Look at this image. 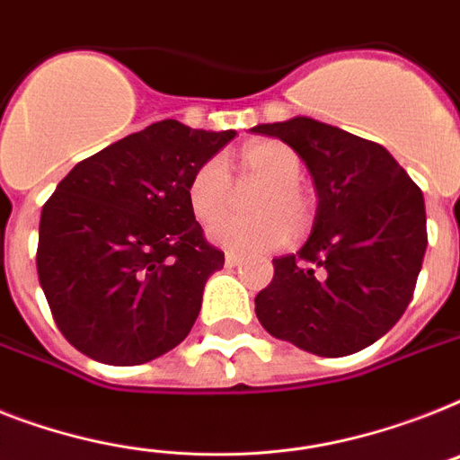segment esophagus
<instances>
[{
	"instance_id": "esophagus-1",
	"label": "esophagus",
	"mask_w": 460,
	"mask_h": 460,
	"mask_svg": "<svg viewBox=\"0 0 460 460\" xmlns=\"http://www.w3.org/2000/svg\"><path fill=\"white\" fill-rule=\"evenodd\" d=\"M243 262V257L241 255H236V252H226V255H224V264H226V267H238V264Z\"/></svg>"
}]
</instances>
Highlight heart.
Wrapping results in <instances>:
<instances>
[{
  "label": "heart",
  "mask_w": 460,
  "mask_h": 460,
  "mask_svg": "<svg viewBox=\"0 0 460 460\" xmlns=\"http://www.w3.org/2000/svg\"><path fill=\"white\" fill-rule=\"evenodd\" d=\"M238 163L243 177L262 184L250 203L255 217L218 219L208 231L215 245L234 252H269L286 245L290 234L300 236L312 226L314 208L300 186L302 160L288 144L252 141L243 148ZM229 196L231 177L222 158L205 160L186 186L189 208L200 224L219 217L229 205Z\"/></svg>",
  "instance_id": "obj_1"
}]
</instances>
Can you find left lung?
I'll use <instances>...</instances> for the list:
<instances>
[{"instance_id": "1", "label": "left lung", "mask_w": 460, "mask_h": 460, "mask_svg": "<svg viewBox=\"0 0 460 460\" xmlns=\"http://www.w3.org/2000/svg\"><path fill=\"white\" fill-rule=\"evenodd\" d=\"M250 132L288 144L319 196L305 245L274 260V279L255 297L257 319L319 357L373 345L416 288L428 248L423 193L387 148L340 127L297 115Z\"/></svg>"}]
</instances>
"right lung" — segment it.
I'll list each match as a JSON object with an SVG mask.
<instances>
[{
	"mask_svg": "<svg viewBox=\"0 0 460 460\" xmlns=\"http://www.w3.org/2000/svg\"><path fill=\"white\" fill-rule=\"evenodd\" d=\"M236 137L153 122L82 160L42 208L37 274L56 326L101 364L163 357L191 333L224 252L186 186Z\"/></svg>",
	"mask_w": 460,
	"mask_h": 460,
	"instance_id": "right-lung-1",
	"label": "right lung"
}]
</instances>
